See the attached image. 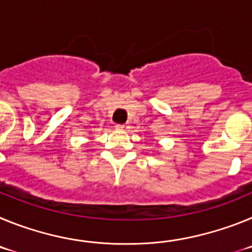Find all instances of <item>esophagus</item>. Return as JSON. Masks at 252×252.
I'll return each instance as SVG.
<instances>
[{"mask_svg":"<svg viewBox=\"0 0 252 252\" xmlns=\"http://www.w3.org/2000/svg\"><path fill=\"white\" fill-rule=\"evenodd\" d=\"M116 128H117V130H120V131H127L128 128H130V126H128L127 124H124V125H116L115 126Z\"/></svg>","mask_w":252,"mask_h":252,"instance_id":"esophagus-1","label":"esophagus"}]
</instances>
